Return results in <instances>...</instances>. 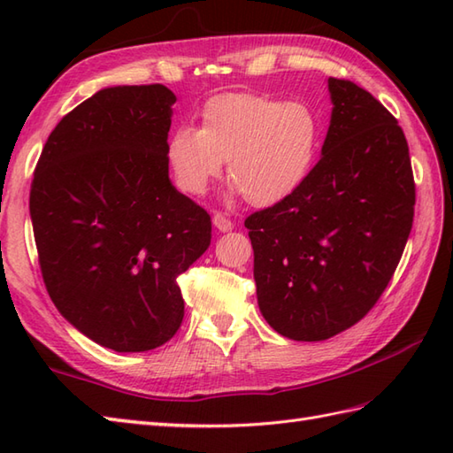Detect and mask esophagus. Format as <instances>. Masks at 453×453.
I'll use <instances>...</instances> for the list:
<instances>
[{
	"instance_id": "esophagus-1",
	"label": "esophagus",
	"mask_w": 453,
	"mask_h": 453,
	"mask_svg": "<svg viewBox=\"0 0 453 453\" xmlns=\"http://www.w3.org/2000/svg\"><path fill=\"white\" fill-rule=\"evenodd\" d=\"M211 224H214V227L221 234L232 232V229H234L232 219H227L224 214H214V218H211Z\"/></svg>"
}]
</instances>
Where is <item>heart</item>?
I'll return each mask as SVG.
<instances>
[{
  "mask_svg": "<svg viewBox=\"0 0 453 453\" xmlns=\"http://www.w3.org/2000/svg\"><path fill=\"white\" fill-rule=\"evenodd\" d=\"M202 127H179L165 148L173 180L202 196L227 161L232 192L266 208L300 188L315 167L323 120L310 103L255 93H224L202 109Z\"/></svg>",
  "mask_w": 453,
  "mask_h": 453,
  "instance_id": "obj_1",
  "label": "heart"
}]
</instances>
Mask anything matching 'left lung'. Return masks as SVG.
I'll list each match as a JSON object with an SVG mask.
<instances>
[{"label": "left lung", "instance_id": "8db88e82", "mask_svg": "<svg viewBox=\"0 0 453 453\" xmlns=\"http://www.w3.org/2000/svg\"><path fill=\"white\" fill-rule=\"evenodd\" d=\"M333 112L321 159L294 195L245 219L257 302L292 341H325L368 313L399 265L415 216L397 120L352 81L326 80Z\"/></svg>", "mask_w": 453, "mask_h": 453}]
</instances>
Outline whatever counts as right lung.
Returning <instances> with one entry per match:
<instances>
[{
	"mask_svg": "<svg viewBox=\"0 0 453 453\" xmlns=\"http://www.w3.org/2000/svg\"><path fill=\"white\" fill-rule=\"evenodd\" d=\"M165 85H117L83 101L46 140L31 187L38 261L58 311L104 349L165 344L185 315L179 274L211 221L173 187Z\"/></svg>",
	"mask_w": 453,
	"mask_h": 453,
	"instance_id": "obj_1",
	"label": "right lung"
}]
</instances>
